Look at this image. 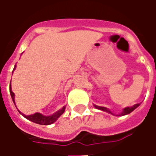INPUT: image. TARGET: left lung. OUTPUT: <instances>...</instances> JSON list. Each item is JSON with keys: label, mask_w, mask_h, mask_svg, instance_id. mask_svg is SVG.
Returning a JSON list of instances; mask_svg holds the SVG:
<instances>
[{"label": "left lung", "mask_w": 156, "mask_h": 156, "mask_svg": "<svg viewBox=\"0 0 156 156\" xmlns=\"http://www.w3.org/2000/svg\"><path fill=\"white\" fill-rule=\"evenodd\" d=\"M139 105H140V104H137V105H134V106H132V107H127V108H124L123 112L121 113L120 115H122V116H123V115H128V114H130L131 112L133 111V110H134V109L137 108ZM94 107L96 108H98V109H101V110H103V111L108 112V113H110V114H112L111 112L109 111V110H108L107 108H105V107H100V106H96V105H94Z\"/></svg>", "instance_id": "1"}]
</instances>
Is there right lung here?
<instances>
[{
    "instance_id": "right-lung-1",
    "label": "right lung",
    "mask_w": 156,
    "mask_h": 156,
    "mask_svg": "<svg viewBox=\"0 0 156 156\" xmlns=\"http://www.w3.org/2000/svg\"><path fill=\"white\" fill-rule=\"evenodd\" d=\"M16 68V66L14 67V69ZM10 93H11V96H12V98L13 102H14V104H15V97H14V93L12 91V89H11V85H10ZM65 111V107L60 109L59 111L56 112L55 114H53L52 115H50V116H44V115H41V114H39V113H36L34 115H25L22 114L21 112L19 111L20 114H22L26 119H27L29 120L32 121V122H34V123H37V124H43V125H48V124H51L52 123H54L55 121L58 119V118L60 117Z\"/></svg>"
}]
</instances>
